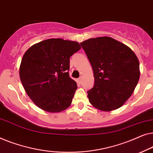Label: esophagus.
Wrapping results in <instances>:
<instances>
[{
	"instance_id": "1",
	"label": "esophagus",
	"mask_w": 153,
	"mask_h": 153,
	"mask_svg": "<svg viewBox=\"0 0 153 153\" xmlns=\"http://www.w3.org/2000/svg\"><path fill=\"white\" fill-rule=\"evenodd\" d=\"M82 79V77H79V78H78V79H77V81H78V83H79V84L81 83Z\"/></svg>"
}]
</instances>
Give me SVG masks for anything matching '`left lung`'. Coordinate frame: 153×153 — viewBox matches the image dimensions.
I'll use <instances>...</instances> for the list:
<instances>
[{"instance_id":"8db88e82","label":"left lung","mask_w":153,"mask_h":153,"mask_svg":"<svg viewBox=\"0 0 153 153\" xmlns=\"http://www.w3.org/2000/svg\"><path fill=\"white\" fill-rule=\"evenodd\" d=\"M93 68L95 83L87 91L89 102L99 110L119 108L134 92L140 77L134 53L109 36L89 39L80 43Z\"/></svg>"}]
</instances>
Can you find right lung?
<instances>
[{"label": "right lung", "mask_w": 153, "mask_h": 153, "mask_svg": "<svg viewBox=\"0 0 153 153\" xmlns=\"http://www.w3.org/2000/svg\"><path fill=\"white\" fill-rule=\"evenodd\" d=\"M80 48L77 42L49 39L25 53L19 76L25 92L40 109L60 112L71 104L77 86L68 72L70 57Z\"/></svg>", "instance_id": "add662e5"}]
</instances>
